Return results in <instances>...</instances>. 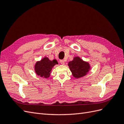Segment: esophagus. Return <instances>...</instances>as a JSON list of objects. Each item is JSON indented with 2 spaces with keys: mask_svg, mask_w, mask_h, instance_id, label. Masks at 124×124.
<instances>
[{
  "mask_svg": "<svg viewBox=\"0 0 124 124\" xmlns=\"http://www.w3.org/2000/svg\"><path fill=\"white\" fill-rule=\"evenodd\" d=\"M60 62H61V64L62 65H65V61H63V60H61V61H60Z\"/></svg>",
  "mask_w": 124,
  "mask_h": 124,
  "instance_id": "34e87169",
  "label": "esophagus"
}]
</instances>
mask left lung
I'll use <instances>...</instances> for the list:
<instances>
[{
  "instance_id": "8db88e82",
  "label": "left lung",
  "mask_w": 124,
  "mask_h": 124,
  "mask_svg": "<svg viewBox=\"0 0 124 124\" xmlns=\"http://www.w3.org/2000/svg\"><path fill=\"white\" fill-rule=\"evenodd\" d=\"M73 77L78 78L85 76L91 70V65L88 62L84 61L78 56L74 57L68 64Z\"/></svg>"
}]
</instances>
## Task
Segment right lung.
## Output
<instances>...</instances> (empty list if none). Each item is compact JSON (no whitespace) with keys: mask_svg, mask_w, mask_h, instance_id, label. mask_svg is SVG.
I'll return each mask as SVG.
<instances>
[{"mask_svg":"<svg viewBox=\"0 0 124 124\" xmlns=\"http://www.w3.org/2000/svg\"><path fill=\"white\" fill-rule=\"evenodd\" d=\"M57 64L58 63L56 59L51 61L48 57H44L36 62L34 66L35 71L38 76L47 78L51 76L53 67Z\"/></svg>","mask_w":124,"mask_h":124,"instance_id":"1","label":"right lung"}]
</instances>
